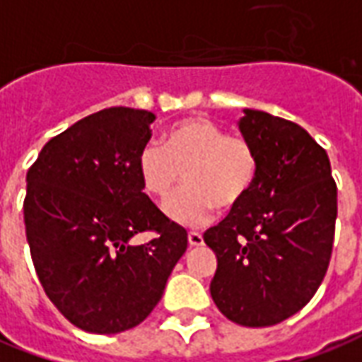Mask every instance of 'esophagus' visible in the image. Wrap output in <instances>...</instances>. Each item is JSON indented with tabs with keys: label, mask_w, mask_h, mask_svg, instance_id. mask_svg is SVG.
I'll use <instances>...</instances> for the list:
<instances>
[{
	"label": "esophagus",
	"mask_w": 362,
	"mask_h": 362,
	"mask_svg": "<svg viewBox=\"0 0 362 362\" xmlns=\"http://www.w3.org/2000/svg\"><path fill=\"white\" fill-rule=\"evenodd\" d=\"M188 243L189 247H202V245H204V237H202V233H198V231H189Z\"/></svg>",
	"instance_id": "1"
}]
</instances>
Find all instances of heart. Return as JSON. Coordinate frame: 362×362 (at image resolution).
Masks as SVG:
<instances>
[{
  "label": "heart",
  "mask_w": 362,
  "mask_h": 362,
  "mask_svg": "<svg viewBox=\"0 0 362 362\" xmlns=\"http://www.w3.org/2000/svg\"><path fill=\"white\" fill-rule=\"evenodd\" d=\"M259 170L255 146L241 135L204 117H188L164 133L163 146L148 143L137 156L141 186L155 202L173 196L182 180L186 188L166 207V216L188 227L206 223L219 209H233L249 196Z\"/></svg>",
  "instance_id": "1"
}]
</instances>
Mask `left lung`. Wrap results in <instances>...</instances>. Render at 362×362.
Returning a JSON list of instances; mask_svg holds the SVG:
<instances>
[{
    "label": "left lung",
    "mask_w": 362,
    "mask_h": 362,
    "mask_svg": "<svg viewBox=\"0 0 362 362\" xmlns=\"http://www.w3.org/2000/svg\"><path fill=\"white\" fill-rule=\"evenodd\" d=\"M241 135L259 160L249 196L204 233L216 252L209 284L227 320L267 327L300 312L329 267L337 186L327 153L292 121L245 110Z\"/></svg>",
    "instance_id": "left-lung-1"
}]
</instances>
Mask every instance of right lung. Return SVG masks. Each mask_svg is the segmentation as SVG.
<instances>
[{"label":"right lung","instance_id":"1","mask_svg":"<svg viewBox=\"0 0 362 362\" xmlns=\"http://www.w3.org/2000/svg\"><path fill=\"white\" fill-rule=\"evenodd\" d=\"M155 113L110 107L52 137L27 173L25 231L40 284L90 333L146 320L186 252L188 233L143 192L137 156ZM156 237L139 245L132 237Z\"/></svg>","mask_w":362,"mask_h":362}]
</instances>
